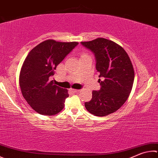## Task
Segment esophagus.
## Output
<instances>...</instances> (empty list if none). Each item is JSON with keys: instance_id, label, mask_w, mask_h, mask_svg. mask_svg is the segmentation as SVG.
Masks as SVG:
<instances>
[{"instance_id": "34e87169", "label": "esophagus", "mask_w": 158, "mask_h": 158, "mask_svg": "<svg viewBox=\"0 0 158 158\" xmlns=\"http://www.w3.org/2000/svg\"><path fill=\"white\" fill-rule=\"evenodd\" d=\"M70 90L72 92V93H78V92L79 91V90H76V89H73V88H71Z\"/></svg>"}]
</instances>
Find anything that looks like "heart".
<instances>
[{
    "label": "heart",
    "instance_id": "b5f03b06",
    "mask_svg": "<svg viewBox=\"0 0 158 158\" xmlns=\"http://www.w3.org/2000/svg\"><path fill=\"white\" fill-rule=\"evenodd\" d=\"M84 55H86V54H85V53H83V54H81V56H84Z\"/></svg>",
    "mask_w": 158,
    "mask_h": 158
}]
</instances>
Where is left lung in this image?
Listing matches in <instances>:
<instances>
[{
	"instance_id": "obj_1",
	"label": "left lung",
	"mask_w": 158,
	"mask_h": 158,
	"mask_svg": "<svg viewBox=\"0 0 158 158\" xmlns=\"http://www.w3.org/2000/svg\"><path fill=\"white\" fill-rule=\"evenodd\" d=\"M81 44L94 53L102 78L101 88L93 91L85 107L95 116H106L121 108L129 97L135 77L133 64L124 48L110 40L97 38Z\"/></svg>"
}]
</instances>
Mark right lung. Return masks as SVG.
I'll return each instance as SVG.
<instances>
[{
    "label": "right lung",
    "instance_id": "right-lung-1",
    "mask_svg": "<svg viewBox=\"0 0 158 158\" xmlns=\"http://www.w3.org/2000/svg\"><path fill=\"white\" fill-rule=\"evenodd\" d=\"M78 44L48 39L34 47L25 59L20 72V88L27 104L38 113L50 116L64 108L69 97L68 90L54 85L49 79Z\"/></svg>",
    "mask_w": 158,
    "mask_h": 158
}]
</instances>
